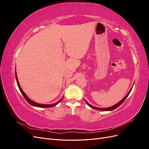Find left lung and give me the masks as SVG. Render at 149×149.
<instances>
[{"mask_svg": "<svg viewBox=\"0 0 149 149\" xmlns=\"http://www.w3.org/2000/svg\"><path fill=\"white\" fill-rule=\"evenodd\" d=\"M132 88L130 89V91H129V92L127 94V95H126V96H125L123 99V100H122L119 102H118V104H115L114 106H112V107H108V108H100V107H94V106H91V105H90L89 104L87 101H86V102L87 104H88L89 107H91V108H93V109H97V110L104 111H112V110H114V109H116L117 107H118L120 105H121L122 104H123V102L126 100V98H127V97H128V96L129 95V94H130V91H131Z\"/></svg>", "mask_w": 149, "mask_h": 149, "instance_id": "obj_1", "label": "left lung"}]
</instances>
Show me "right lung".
Instances as JSON below:
<instances>
[{
    "mask_svg": "<svg viewBox=\"0 0 149 149\" xmlns=\"http://www.w3.org/2000/svg\"><path fill=\"white\" fill-rule=\"evenodd\" d=\"M15 76H16V80H17V85H18V86H19V89H20V91L21 93L22 94V95L24 96V97H25V99L26 100V101H27V102L30 104L32 105V106H36V107H53V106H56V104H58L59 103V102L62 100L63 98L61 99V100H60L59 101H58V102H56V103H55V104H38V103L35 102H33V101H31V100H30V99H29L27 96H26V95L25 94V93H24L23 91H22V88H21V87H20V84H19V81H18V79H17V74H15Z\"/></svg>",
    "mask_w": 149,
    "mask_h": 149,
    "instance_id": "obj_1",
    "label": "right lung"
}]
</instances>
